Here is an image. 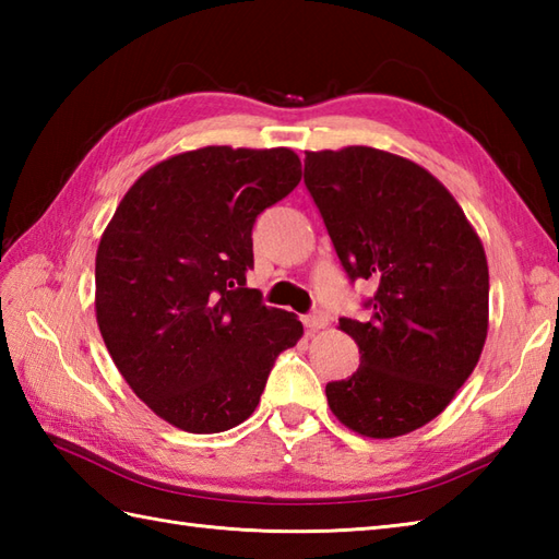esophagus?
I'll use <instances>...</instances> for the list:
<instances>
[{
	"instance_id": "34e87169",
	"label": "esophagus",
	"mask_w": 559,
	"mask_h": 559,
	"mask_svg": "<svg viewBox=\"0 0 559 559\" xmlns=\"http://www.w3.org/2000/svg\"><path fill=\"white\" fill-rule=\"evenodd\" d=\"M302 322H305L307 331H310V334H314V331H322V329L329 326V317L324 312H312V314H307Z\"/></svg>"
}]
</instances>
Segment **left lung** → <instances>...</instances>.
Listing matches in <instances>:
<instances>
[{
  "mask_svg": "<svg viewBox=\"0 0 559 559\" xmlns=\"http://www.w3.org/2000/svg\"><path fill=\"white\" fill-rule=\"evenodd\" d=\"M305 185L348 276L377 286L367 322L338 319L360 350L326 384L331 413L391 439L435 420L488 338L490 273L480 237L423 165L372 146L307 151Z\"/></svg>",
  "mask_w": 559,
  "mask_h": 559,
  "instance_id": "left-lung-1",
  "label": "left lung"
}]
</instances>
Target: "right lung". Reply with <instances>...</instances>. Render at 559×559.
<instances>
[{"label":"right lung","mask_w":559,"mask_h":559,"mask_svg":"<svg viewBox=\"0 0 559 559\" xmlns=\"http://www.w3.org/2000/svg\"><path fill=\"white\" fill-rule=\"evenodd\" d=\"M298 153L204 146L127 189L96 254V319L124 382L177 430L245 423L300 319L247 288L257 216L300 182Z\"/></svg>","instance_id":"add662e5"}]
</instances>
